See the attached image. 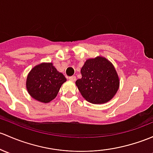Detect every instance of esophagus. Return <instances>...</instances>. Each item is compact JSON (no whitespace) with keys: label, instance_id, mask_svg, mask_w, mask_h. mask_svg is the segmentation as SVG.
Listing matches in <instances>:
<instances>
[{"label":"esophagus","instance_id":"obj_1","mask_svg":"<svg viewBox=\"0 0 153 153\" xmlns=\"http://www.w3.org/2000/svg\"><path fill=\"white\" fill-rule=\"evenodd\" d=\"M69 79H70V81H75V80H76V77H75V75H72V76L69 77Z\"/></svg>","mask_w":153,"mask_h":153}]
</instances>
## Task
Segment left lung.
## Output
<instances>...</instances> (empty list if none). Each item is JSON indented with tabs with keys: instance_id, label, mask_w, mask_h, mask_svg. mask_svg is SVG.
Masks as SVG:
<instances>
[{
	"instance_id": "left-lung-1",
	"label": "left lung",
	"mask_w": 153,
	"mask_h": 153,
	"mask_svg": "<svg viewBox=\"0 0 153 153\" xmlns=\"http://www.w3.org/2000/svg\"><path fill=\"white\" fill-rule=\"evenodd\" d=\"M82 78L75 83L83 97L94 104L112 99L119 89L120 81L113 64L103 57L86 60L81 70Z\"/></svg>"
}]
</instances>
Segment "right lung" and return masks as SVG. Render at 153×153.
I'll return each instance as SVG.
<instances>
[{"instance_id": "1", "label": "right lung", "mask_w": 153, "mask_h": 153, "mask_svg": "<svg viewBox=\"0 0 153 153\" xmlns=\"http://www.w3.org/2000/svg\"><path fill=\"white\" fill-rule=\"evenodd\" d=\"M67 81L52 63H42L33 67L27 77L26 87L32 97L49 102L56 97L62 85Z\"/></svg>"}]
</instances>
